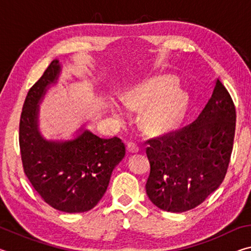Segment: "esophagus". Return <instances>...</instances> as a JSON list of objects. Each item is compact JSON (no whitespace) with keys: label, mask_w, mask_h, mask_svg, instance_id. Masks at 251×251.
<instances>
[{"label":"esophagus","mask_w":251,"mask_h":251,"mask_svg":"<svg viewBox=\"0 0 251 251\" xmlns=\"http://www.w3.org/2000/svg\"><path fill=\"white\" fill-rule=\"evenodd\" d=\"M126 150H127V151L130 152V154H135V152H138V147L136 146L134 143H128V144H127Z\"/></svg>","instance_id":"34e87169"}]
</instances>
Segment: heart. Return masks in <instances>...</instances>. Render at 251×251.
I'll return each mask as SVG.
<instances>
[{
    "mask_svg": "<svg viewBox=\"0 0 251 251\" xmlns=\"http://www.w3.org/2000/svg\"><path fill=\"white\" fill-rule=\"evenodd\" d=\"M127 109L141 112L145 109L142 123L150 133L159 134L172 130L186 117L189 107V95L178 86L171 75H159L134 86L123 99ZM112 113L117 120L126 118L125 112L114 106Z\"/></svg>",
    "mask_w": 251,
    "mask_h": 251,
    "instance_id": "heart-1",
    "label": "heart"
}]
</instances>
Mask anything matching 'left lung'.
I'll use <instances>...</instances> for the list:
<instances>
[{
  "label": "left lung",
  "mask_w": 251,
  "mask_h": 251,
  "mask_svg": "<svg viewBox=\"0 0 251 251\" xmlns=\"http://www.w3.org/2000/svg\"><path fill=\"white\" fill-rule=\"evenodd\" d=\"M235 127V105L217 78L210 100L192 124L147 142L151 201L171 212L201 205L226 176Z\"/></svg>",
  "instance_id": "obj_1"
}]
</instances>
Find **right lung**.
Instances as JSON below:
<instances>
[{
	"mask_svg": "<svg viewBox=\"0 0 251 251\" xmlns=\"http://www.w3.org/2000/svg\"><path fill=\"white\" fill-rule=\"evenodd\" d=\"M62 72L53 59L25 99L20 121V148L24 173L40 196L55 209L85 212L107 189L112 173L125 156L120 138H101L85 128L67 141L46 139L40 130V104Z\"/></svg>",
	"mask_w": 251,
	"mask_h": 251,
	"instance_id": "add662e5",
	"label": "right lung"
}]
</instances>
